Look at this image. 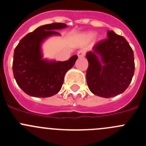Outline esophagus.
I'll list each match as a JSON object with an SVG mask.
<instances>
[{
  "label": "esophagus",
  "instance_id": "esophagus-1",
  "mask_svg": "<svg viewBox=\"0 0 146 146\" xmlns=\"http://www.w3.org/2000/svg\"><path fill=\"white\" fill-rule=\"evenodd\" d=\"M85 51L84 50H80L77 52V56H78L79 58H82V57L85 56Z\"/></svg>",
  "mask_w": 146,
  "mask_h": 146
}]
</instances>
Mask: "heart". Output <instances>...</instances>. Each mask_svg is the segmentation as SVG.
<instances>
[{
  "mask_svg": "<svg viewBox=\"0 0 146 146\" xmlns=\"http://www.w3.org/2000/svg\"><path fill=\"white\" fill-rule=\"evenodd\" d=\"M96 35V33L93 31L88 32V33H85V34H83L82 37L85 41H90L91 40L93 39V37Z\"/></svg>",
  "mask_w": 146,
  "mask_h": 146,
  "instance_id": "1",
  "label": "heart"
}]
</instances>
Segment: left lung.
<instances>
[{"mask_svg":"<svg viewBox=\"0 0 146 146\" xmlns=\"http://www.w3.org/2000/svg\"><path fill=\"white\" fill-rule=\"evenodd\" d=\"M107 37L87 53L86 79L93 94L108 98L128 88L134 74L135 62L133 50L125 37L112 30L107 32Z\"/></svg>","mask_w":146,"mask_h":146,"instance_id":"left-lung-1","label":"left lung"}]
</instances>
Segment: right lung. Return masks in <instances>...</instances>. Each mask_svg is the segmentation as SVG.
Wrapping results in <instances>:
<instances>
[{
	"instance_id": "add662e5",
	"label": "right lung",
	"mask_w": 146,
	"mask_h": 146,
	"mask_svg": "<svg viewBox=\"0 0 146 146\" xmlns=\"http://www.w3.org/2000/svg\"><path fill=\"white\" fill-rule=\"evenodd\" d=\"M66 27L64 23L42 25L25 35L16 47L13 73L17 85L29 96L47 98L58 93L66 72L75 64L77 55L65 61L42 58V42L49 37L60 35L56 30Z\"/></svg>"
}]
</instances>
